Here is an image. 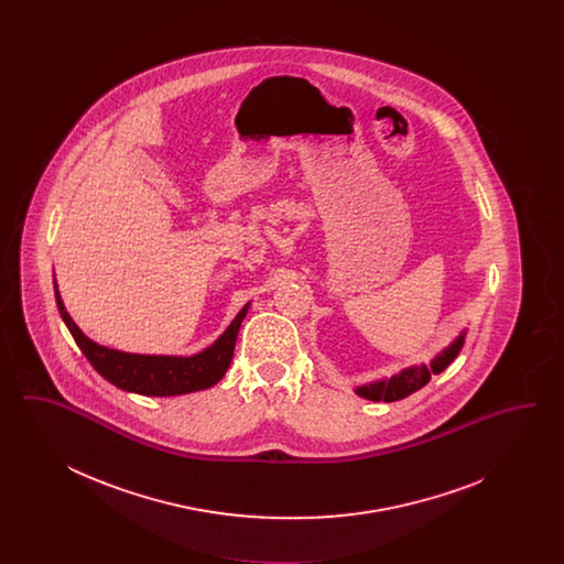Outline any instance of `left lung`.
Masks as SVG:
<instances>
[{"label": "left lung", "mask_w": 564, "mask_h": 564, "mask_svg": "<svg viewBox=\"0 0 564 564\" xmlns=\"http://www.w3.org/2000/svg\"><path fill=\"white\" fill-rule=\"evenodd\" d=\"M463 345H465V329L456 336L446 349L437 352L427 366L425 364L410 366V368L402 370L400 375L361 384V387L355 389V393L359 398L370 400V402H400L403 398L412 395L414 391L423 389L430 382L431 376L444 372L455 361L456 355L463 349Z\"/></svg>", "instance_id": "1"}]
</instances>
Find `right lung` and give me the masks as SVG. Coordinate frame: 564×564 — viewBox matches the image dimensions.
<instances>
[{
  "mask_svg": "<svg viewBox=\"0 0 564 564\" xmlns=\"http://www.w3.org/2000/svg\"><path fill=\"white\" fill-rule=\"evenodd\" d=\"M54 295H56V306L63 322L72 332L76 345L86 355V359L90 361V366L118 389L139 393V395H150V398L184 395V393L209 389L215 382H219L232 361L237 336L251 304L247 302L242 306L235 322L226 327V332L215 340L212 347L189 357H177V355H137V352H124V350L97 345L82 332L69 317V313L65 311V304L56 290V281H54Z\"/></svg>",
  "mask_w": 564,
  "mask_h": 564,
  "instance_id": "1",
  "label": "right lung"
}]
</instances>
